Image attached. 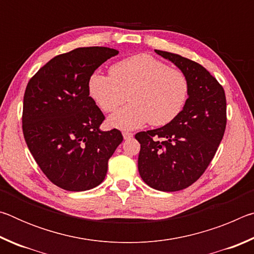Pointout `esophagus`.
<instances>
[{
	"instance_id": "34e87169",
	"label": "esophagus",
	"mask_w": 254,
	"mask_h": 254,
	"mask_svg": "<svg viewBox=\"0 0 254 254\" xmlns=\"http://www.w3.org/2000/svg\"><path fill=\"white\" fill-rule=\"evenodd\" d=\"M122 134H123V139L124 140H128V139H131V137H133V133H131V132H126V131H124Z\"/></svg>"
}]
</instances>
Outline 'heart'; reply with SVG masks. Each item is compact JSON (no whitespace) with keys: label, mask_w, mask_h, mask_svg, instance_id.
<instances>
[{"label":"heart","mask_w":254,"mask_h":254,"mask_svg":"<svg viewBox=\"0 0 254 254\" xmlns=\"http://www.w3.org/2000/svg\"><path fill=\"white\" fill-rule=\"evenodd\" d=\"M110 76L94 72L88 78L89 96L103 112L111 113L128 100L132 104L109 119L110 126L132 130L150 122L162 127L178 117L186 104V75L147 54L120 60Z\"/></svg>","instance_id":"1"}]
</instances>
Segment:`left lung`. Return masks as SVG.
<instances>
[{"mask_svg":"<svg viewBox=\"0 0 254 254\" xmlns=\"http://www.w3.org/2000/svg\"><path fill=\"white\" fill-rule=\"evenodd\" d=\"M175 64L189 84L177 118L156 130L139 132L137 169L143 182L161 191H178L198 179L214 158L226 127V98L220 83L192 60L154 50Z\"/></svg>","mask_w":254,"mask_h":254,"instance_id":"1","label":"left lung"}]
</instances>
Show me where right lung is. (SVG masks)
<instances>
[{
    "mask_svg": "<svg viewBox=\"0 0 254 254\" xmlns=\"http://www.w3.org/2000/svg\"><path fill=\"white\" fill-rule=\"evenodd\" d=\"M118 54L106 47H84L56 56L25 88V142L47 178L65 190L98 186L109 159L123 141L117 128L101 130L105 118L87 89L91 75Z\"/></svg>",
    "mask_w": 254,
    "mask_h": 254,
    "instance_id": "1",
    "label": "right lung"
}]
</instances>
